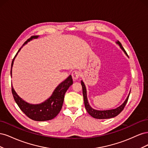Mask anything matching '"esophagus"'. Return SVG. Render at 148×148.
Listing matches in <instances>:
<instances>
[{"instance_id":"obj_1","label":"esophagus","mask_w":148,"mask_h":148,"mask_svg":"<svg viewBox=\"0 0 148 148\" xmlns=\"http://www.w3.org/2000/svg\"><path fill=\"white\" fill-rule=\"evenodd\" d=\"M71 75H72L73 79L74 80V81H76V80H77L79 78V76H80V73H79V71L75 70V71H73Z\"/></svg>"}]
</instances>
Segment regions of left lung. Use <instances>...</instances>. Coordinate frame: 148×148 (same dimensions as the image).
Instances as JSON below:
<instances>
[{
	"mask_svg": "<svg viewBox=\"0 0 148 148\" xmlns=\"http://www.w3.org/2000/svg\"><path fill=\"white\" fill-rule=\"evenodd\" d=\"M116 43L119 44L120 47L122 49V51L125 52V54L128 56L126 51H125L124 48L123 47V46L122 45V44H121L119 41H117V42H116ZM81 84H82V89H83V98H84V103L85 108H86V110L88 112V113L90 115L91 117L95 118V119H110V118L115 117L117 115H118L123 110L124 107H125V105H126L127 102L128 100L130 94V92L128 96L127 97V99H125V101H124L123 104L121 106H120L119 107H117L116 109H110V110H98L94 109L90 106V105H89L88 101V98H87V92H86V86H85L84 83H83V81L81 82Z\"/></svg>",
	"mask_w": 148,
	"mask_h": 148,
	"instance_id": "1",
	"label": "left lung"
}]
</instances>
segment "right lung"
Wrapping results in <instances>:
<instances>
[{"label": "right lung", "instance_id": "right-lung-1", "mask_svg": "<svg viewBox=\"0 0 148 148\" xmlns=\"http://www.w3.org/2000/svg\"><path fill=\"white\" fill-rule=\"evenodd\" d=\"M38 36H33L23 44V46L33 39L38 38ZM21 48L19 49L13 59L11 67V76L13 61H14L18 53L20 51ZM72 84L73 79L71 77V75H70L63 82L60 83L59 86H57L49 99L42 102L41 104H29V103L22 99L16 93L13 86H12V92L13 98H14L17 105L18 106L22 112L29 119L35 121L41 122V121L52 120L55 118L58 114L60 112L64 103L65 94L67 89Z\"/></svg>", "mask_w": 148, "mask_h": 148}]
</instances>
